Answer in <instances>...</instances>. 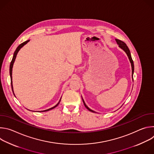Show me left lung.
Wrapping results in <instances>:
<instances>
[{
    "instance_id": "left-lung-1",
    "label": "left lung",
    "mask_w": 154,
    "mask_h": 154,
    "mask_svg": "<svg viewBox=\"0 0 154 154\" xmlns=\"http://www.w3.org/2000/svg\"><path fill=\"white\" fill-rule=\"evenodd\" d=\"M115 40H116V41L118 45H119V47L121 49H122L126 53V54L127 55V57H128V59H129V60H130V63H131V72H132V74H131V76H132V80H134L133 75H134V64L133 60H132V58H131V54H130V50H129L128 48L127 47V46L126 45V44H125V42H124L123 41H121V40H119V39H115ZM82 100H83V103H84V105L85 106V107H86L88 109L89 111H90V112H93V113H96V112L92 110L91 109H90L88 106L86 105V103H85L84 100H83V98H82Z\"/></svg>"
}]
</instances>
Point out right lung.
<instances>
[{
    "mask_svg": "<svg viewBox=\"0 0 154 154\" xmlns=\"http://www.w3.org/2000/svg\"><path fill=\"white\" fill-rule=\"evenodd\" d=\"M29 41L30 40H27V41H25V42H23L22 44H20V45L16 48V51H14V54H13V58H12V60H11V63H10V79H11V88H12V91H13V94H14V96H15V94H14V91H13V82H12V70H13V64H14V61H15V59H16V55H17V53H18V52L19 51V50L23 48L24 45H26V44L28 42H29ZM61 99H60V101L58 102V103L56 105H55L54 106H53V107H52V108H49V109H46V110H43V111H41L42 112H48V111H49V110H51V109H54V108H55L58 104H59V103H60V100H61Z\"/></svg>",
    "mask_w": 154,
    "mask_h": 154,
    "instance_id": "right-lung-1",
    "label": "right lung"
}]
</instances>
